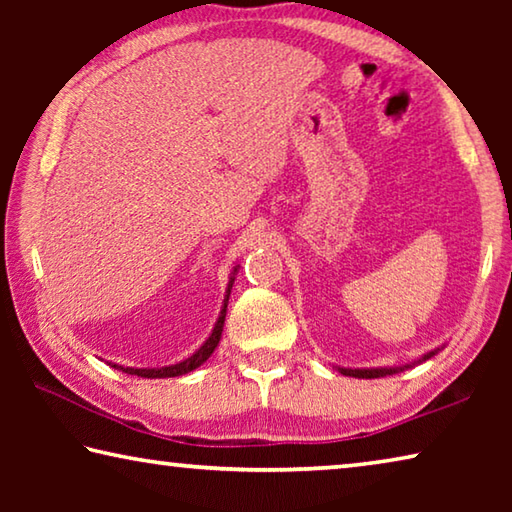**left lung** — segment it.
<instances>
[{"mask_svg": "<svg viewBox=\"0 0 512 512\" xmlns=\"http://www.w3.org/2000/svg\"><path fill=\"white\" fill-rule=\"evenodd\" d=\"M443 348H436L431 352H424L418 361H411V363H404V366H384V368H341V366H334L336 370L341 372V375H348V377H357V379H377V377H386V375H395V372H402L406 368H413L418 366V363L431 359L433 354H438Z\"/></svg>", "mask_w": 512, "mask_h": 512, "instance_id": "1", "label": "left lung"}]
</instances>
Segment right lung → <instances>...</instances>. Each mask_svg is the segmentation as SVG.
<instances>
[{"label": "right lung", "instance_id": "right-lung-1", "mask_svg": "<svg viewBox=\"0 0 512 512\" xmlns=\"http://www.w3.org/2000/svg\"><path fill=\"white\" fill-rule=\"evenodd\" d=\"M239 271V266L232 268L230 273V280H228V289H225V298H223V305L219 311V318H216L212 334L207 336L205 343L198 348L192 357H187L185 361H178L173 363V366H162V368H131V366H119V363H108L115 370L126 372V375H137V377H146V379H167V377H180V375H187V372L196 370L198 366H203V363L212 357V352L216 350V345L221 341V334H223V325H225V311H228V300H230V291H232V284H235V275Z\"/></svg>", "mask_w": 512, "mask_h": 512}]
</instances>
